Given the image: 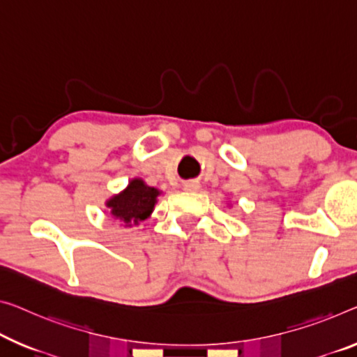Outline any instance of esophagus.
I'll use <instances>...</instances> for the list:
<instances>
[{
	"mask_svg": "<svg viewBox=\"0 0 357 357\" xmlns=\"http://www.w3.org/2000/svg\"><path fill=\"white\" fill-rule=\"evenodd\" d=\"M185 190H188V191H196V190H199V182H195V180H191V182H186L185 185Z\"/></svg>",
	"mask_w": 357,
	"mask_h": 357,
	"instance_id": "obj_1",
	"label": "esophagus"
}]
</instances>
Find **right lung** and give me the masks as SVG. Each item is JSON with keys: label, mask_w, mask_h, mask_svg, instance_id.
<instances>
[{"label": "right lung", "mask_w": 357, "mask_h": 357, "mask_svg": "<svg viewBox=\"0 0 357 357\" xmlns=\"http://www.w3.org/2000/svg\"><path fill=\"white\" fill-rule=\"evenodd\" d=\"M160 191L144 183V180L135 178L129 183L123 193L113 196L107 202L113 217L121 220L126 227L145 220L156 204Z\"/></svg>", "instance_id": "add662e5"}]
</instances>
